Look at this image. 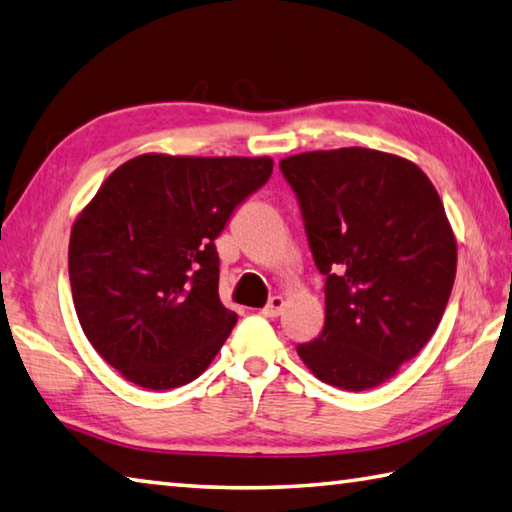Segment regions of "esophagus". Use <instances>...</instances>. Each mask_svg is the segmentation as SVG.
<instances>
[{"label": "esophagus", "mask_w": 512, "mask_h": 512, "mask_svg": "<svg viewBox=\"0 0 512 512\" xmlns=\"http://www.w3.org/2000/svg\"><path fill=\"white\" fill-rule=\"evenodd\" d=\"M283 307H285L283 296H272V298H269V303L263 307V310H260V314L274 318V316H278V314L283 312Z\"/></svg>", "instance_id": "34e87169"}]
</instances>
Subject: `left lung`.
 <instances>
[{
	"mask_svg": "<svg viewBox=\"0 0 512 512\" xmlns=\"http://www.w3.org/2000/svg\"><path fill=\"white\" fill-rule=\"evenodd\" d=\"M325 276V325L296 352L347 392L392 379L441 323L457 240L435 185L414 162L374 149L307 151L281 160Z\"/></svg>",
	"mask_w": 512,
	"mask_h": 512,
	"instance_id": "8db88e82",
	"label": "left lung"
}]
</instances>
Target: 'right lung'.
<instances>
[{"label": "right lung", "instance_id": "add662e5", "mask_svg": "<svg viewBox=\"0 0 512 512\" xmlns=\"http://www.w3.org/2000/svg\"><path fill=\"white\" fill-rule=\"evenodd\" d=\"M274 160L142 153L75 218L69 278L80 325L102 359L147 390L191 383L238 316L220 303L214 240Z\"/></svg>", "mask_w": 512, "mask_h": 512}]
</instances>
